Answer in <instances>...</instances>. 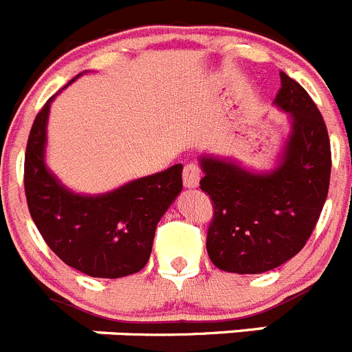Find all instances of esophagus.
I'll return each instance as SVG.
<instances>
[{
	"mask_svg": "<svg viewBox=\"0 0 352 352\" xmlns=\"http://www.w3.org/2000/svg\"><path fill=\"white\" fill-rule=\"evenodd\" d=\"M182 180H184L186 188H198V184H200V168L195 163L186 164L184 172H182Z\"/></svg>",
	"mask_w": 352,
	"mask_h": 352,
	"instance_id": "esophagus-1",
	"label": "esophagus"
}]
</instances>
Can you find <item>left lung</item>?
I'll return each instance as SVG.
<instances>
[{
  "instance_id": "left-lung-1",
  "label": "left lung",
  "mask_w": 352,
  "mask_h": 352,
  "mask_svg": "<svg viewBox=\"0 0 352 352\" xmlns=\"http://www.w3.org/2000/svg\"><path fill=\"white\" fill-rule=\"evenodd\" d=\"M273 104L289 115V134L271 170H252L201 154V191L214 201L207 253L221 271L261 274L307 244L328 197L331 148L320 111L303 87L280 72Z\"/></svg>"
}]
</instances>
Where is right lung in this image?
I'll return each instance as SVG.
<instances>
[{
    "mask_svg": "<svg viewBox=\"0 0 352 352\" xmlns=\"http://www.w3.org/2000/svg\"><path fill=\"white\" fill-rule=\"evenodd\" d=\"M56 96L38 111L26 145L24 191L33 221L49 248L88 276L138 273L151 258L159 219L182 191V164L134 179L108 193H76L45 163L49 111Z\"/></svg>",
    "mask_w": 352,
    "mask_h": 352,
    "instance_id": "add662e5",
    "label": "right lung"
}]
</instances>
